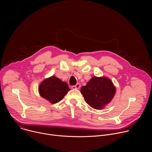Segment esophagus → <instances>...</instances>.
<instances>
[{
    "label": "esophagus",
    "mask_w": 152,
    "mask_h": 152,
    "mask_svg": "<svg viewBox=\"0 0 152 152\" xmlns=\"http://www.w3.org/2000/svg\"><path fill=\"white\" fill-rule=\"evenodd\" d=\"M80 87V83H77L76 85H73V86H72V88L73 89H75V88H76V89H79Z\"/></svg>",
    "instance_id": "obj_1"
}]
</instances>
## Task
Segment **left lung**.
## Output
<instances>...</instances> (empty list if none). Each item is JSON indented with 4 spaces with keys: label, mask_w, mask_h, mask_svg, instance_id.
<instances>
[{
    "label": "left lung",
    "mask_w": 152,
    "mask_h": 152,
    "mask_svg": "<svg viewBox=\"0 0 152 152\" xmlns=\"http://www.w3.org/2000/svg\"><path fill=\"white\" fill-rule=\"evenodd\" d=\"M80 92L85 102L96 110L103 109L115 94V88L111 80L106 77H93Z\"/></svg>",
    "instance_id": "obj_1"
}]
</instances>
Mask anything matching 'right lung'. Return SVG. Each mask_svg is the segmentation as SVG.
<instances>
[{"instance_id": "right-lung-1", "label": "right lung", "mask_w": 152, "mask_h": 152, "mask_svg": "<svg viewBox=\"0 0 152 152\" xmlns=\"http://www.w3.org/2000/svg\"><path fill=\"white\" fill-rule=\"evenodd\" d=\"M69 90L68 84L55 76L43 80L39 86L40 96L52 104L60 102Z\"/></svg>"}]
</instances>
